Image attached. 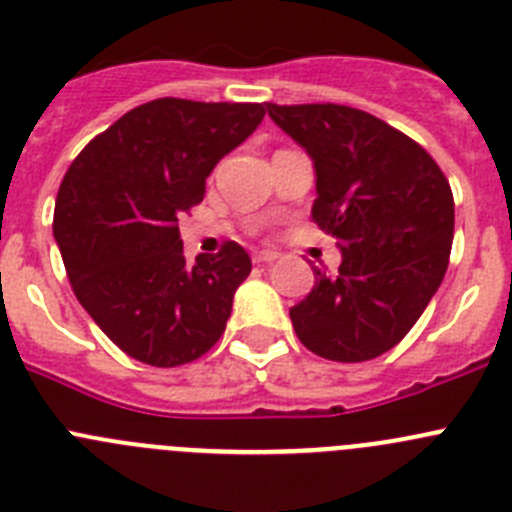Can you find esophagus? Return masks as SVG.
<instances>
[{"label":"esophagus","instance_id":"obj_1","mask_svg":"<svg viewBox=\"0 0 512 512\" xmlns=\"http://www.w3.org/2000/svg\"><path fill=\"white\" fill-rule=\"evenodd\" d=\"M278 252H270V250H260V252H255V255H252V260L257 262V265H267V262H275L278 260Z\"/></svg>","mask_w":512,"mask_h":512}]
</instances>
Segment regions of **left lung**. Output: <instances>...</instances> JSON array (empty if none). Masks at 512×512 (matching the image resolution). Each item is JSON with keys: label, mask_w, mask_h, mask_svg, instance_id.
<instances>
[{"label": "left lung", "mask_w": 512, "mask_h": 512, "mask_svg": "<svg viewBox=\"0 0 512 512\" xmlns=\"http://www.w3.org/2000/svg\"><path fill=\"white\" fill-rule=\"evenodd\" d=\"M315 164L313 222L341 247L336 275L290 308L315 356L358 364L412 331L450 265L455 199L437 161L407 133L351 105L265 103Z\"/></svg>", "instance_id": "left-lung-1"}]
</instances>
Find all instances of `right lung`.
<instances>
[{"instance_id": "1", "label": "right lung", "mask_w": 512, "mask_h": 512, "mask_svg": "<svg viewBox=\"0 0 512 512\" xmlns=\"http://www.w3.org/2000/svg\"><path fill=\"white\" fill-rule=\"evenodd\" d=\"M262 116L265 103L151 100L98 133L62 179L52 232L75 298L136 361L174 369L222 338L252 260L224 242L189 265L179 217Z\"/></svg>"}]
</instances>
